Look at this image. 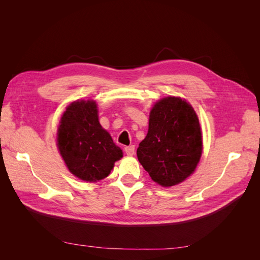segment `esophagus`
<instances>
[{
    "mask_svg": "<svg viewBox=\"0 0 260 260\" xmlns=\"http://www.w3.org/2000/svg\"><path fill=\"white\" fill-rule=\"evenodd\" d=\"M124 150H125V153L127 155H133L135 153V146L134 145L126 146V147H124Z\"/></svg>",
    "mask_w": 260,
    "mask_h": 260,
    "instance_id": "34e87169",
    "label": "esophagus"
}]
</instances>
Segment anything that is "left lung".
<instances>
[{
	"instance_id": "left-lung-1",
	"label": "left lung",
	"mask_w": 260,
	"mask_h": 260,
	"mask_svg": "<svg viewBox=\"0 0 260 260\" xmlns=\"http://www.w3.org/2000/svg\"><path fill=\"white\" fill-rule=\"evenodd\" d=\"M201 154V126L192 107L178 97L155 103L148 133L137 149L150 178L164 187L177 185L194 171Z\"/></svg>"
}]
</instances>
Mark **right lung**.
Returning <instances> with one entry per match:
<instances>
[{
	"mask_svg": "<svg viewBox=\"0 0 260 260\" xmlns=\"http://www.w3.org/2000/svg\"><path fill=\"white\" fill-rule=\"evenodd\" d=\"M57 146L72 174L86 182L107 178L121 150L98 121L94 101H75L63 113L58 127Z\"/></svg>",
	"mask_w": 260,
	"mask_h": 260,
	"instance_id": "obj_1",
	"label": "right lung"
}]
</instances>
